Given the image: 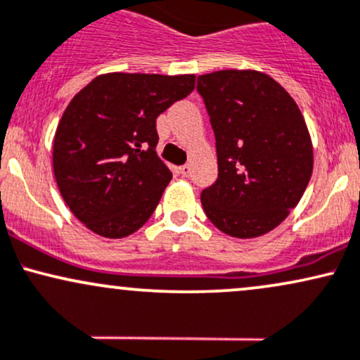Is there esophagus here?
I'll return each mask as SVG.
<instances>
[{
  "mask_svg": "<svg viewBox=\"0 0 360 360\" xmlns=\"http://www.w3.org/2000/svg\"><path fill=\"white\" fill-rule=\"evenodd\" d=\"M180 169V173L184 176H191V173H192V167L191 165H181V167L179 168Z\"/></svg>",
  "mask_w": 360,
  "mask_h": 360,
  "instance_id": "1",
  "label": "esophagus"
}]
</instances>
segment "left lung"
<instances>
[{
	"label": "left lung",
	"mask_w": 360,
	"mask_h": 360,
	"mask_svg": "<svg viewBox=\"0 0 360 360\" xmlns=\"http://www.w3.org/2000/svg\"><path fill=\"white\" fill-rule=\"evenodd\" d=\"M216 137L217 180L200 193L205 216L234 238L272 231L297 205L313 173V146L292 96L252 70L197 78Z\"/></svg>",
	"instance_id": "obj_1"
}]
</instances>
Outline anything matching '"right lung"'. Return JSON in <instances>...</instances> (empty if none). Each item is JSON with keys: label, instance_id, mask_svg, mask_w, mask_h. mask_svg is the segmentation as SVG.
<instances>
[{"label": "right lung", "instance_id": "add662e5", "mask_svg": "<svg viewBox=\"0 0 360 360\" xmlns=\"http://www.w3.org/2000/svg\"><path fill=\"white\" fill-rule=\"evenodd\" d=\"M193 86V75L108 72L68 105L52 165L64 202L93 233L129 236L155 212L172 180L156 155V119Z\"/></svg>", "mask_w": 360, "mask_h": 360}]
</instances>
